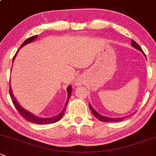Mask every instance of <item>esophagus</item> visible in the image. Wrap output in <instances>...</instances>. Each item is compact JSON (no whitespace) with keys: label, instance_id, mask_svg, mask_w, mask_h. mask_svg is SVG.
Instances as JSON below:
<instances>
[{"label":"esophagus","instance_id":"1","mask_svg":"<svg viewBox=\"0 0 156 156\" xmlns=\"http://www.w3.org/2000/svg\"><path fill=\"white\" fill-rule=\"evenodd\" d=\"M79 83H80V81H79V82H78V84H79Z\"/></svg>","mask_w":156,"mask_h":156}]
</instances>
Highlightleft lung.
<instances>
[{"label":"left lung","instance_id":"obj_1","mask_svg":"<svg viewBox=\"0 0 156 156\" xmlns=\"http://www.w3.org/2000/svg\"><path fill=\"white\" fill-rule=\"evenodd\" d=\"M132 45L134 47V48H135L136 49H137V50L140 51L142 52V53H144L143 50H142V48H140V45H138V44L137 43V42H134V40H132ZM89 107L90 108V110L92 111V112H93V115H94V117L96 118H97L100 121H102V122H118V121H121L123 119H125L126 117H119V118H110V117H105V116H102L101 115V114H99V113L96 112V110L93 109V108L92 107L91 105L89 104Z\"/></svg>","mask_w":156,"mask_h":156}]
</instances>
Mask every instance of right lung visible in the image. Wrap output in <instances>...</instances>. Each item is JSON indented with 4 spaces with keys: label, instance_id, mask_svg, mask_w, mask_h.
<instances>
[{
    "label": "right lung",
    "instance_id": "right-lung-1",
    "mask_svg": "<svg viewBox=\"0 0 156 156\" xmlns=\"http://www.w3.org/2000/svg\"><path fill=\"white\" fill-rule=\"evenodd\" d=\"M37 37H38V35H35V36H33V37H29L28 39H26V40L22 44L20 48H22L24 45H27V44L30 43V42H32L33 41L35 40V39L37 38ZM18 51H19V50L17 51V52ZM17 52H16V54H17ZM16 54L15 55V56L13 57L12 60H14ZM67 92H68V97H67L65 107H64V108H63V111H62L61 112L58 114V115L55 116V117H51V118H42V117H37V116L34 115V114H31V113L29 112V111L24 110V108H23L22 106L19 105V103L16 101V99L15 98L14 95L12 94V90H11V87H9V95H10L11 99H12L13 105H14V106L16 107V110L19 111V113L21 114V116H22V117L24 118V119H26L27 121H28V122H33V123H36V124H39V125H45V124L55 123V122H57V121H59L60 119H61L62 117L63 116V114H64L65 110H66V108L67 104H68L69 99L70 96H71V93H72L71 85H69V86L67 87Z\"/></svg>",
    "mask_w": 156,
    "mask_h": 156
}]
</instances>
